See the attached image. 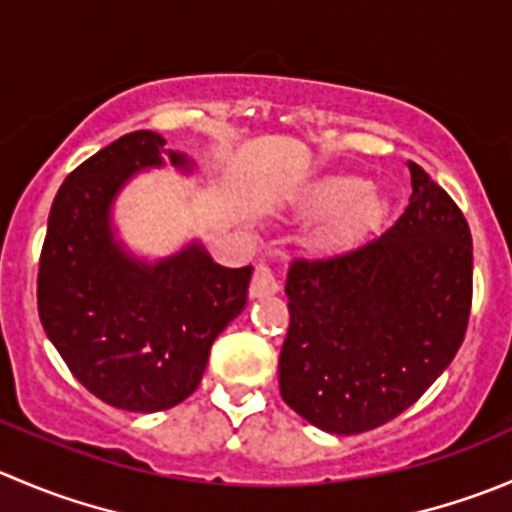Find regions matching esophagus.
<instances>
[{
  "instance_id": "1",
  "label": "esophagus",
  "mask_w": 512,
  "mask_h": 512,
  "mask_svg": "<svg viewBox=\"0 0 512 512\" xmlns=\"http://www.w3.org/2000/svg\"><path fill=\"white\" fill-rule=\"evenodd\" d=\"M277 290H280V280H277L275 270H272L270 265H265V262H260V265L255 267V275H252L250 292L255 297H260V295H272V292Z\"/></svg>"
}]
</instances>
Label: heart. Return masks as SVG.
Wrapping results in <instances>:
<instances>
[{"mask_svg":"<svg viewBox=\"0 0 512 512\" xmlns=\"http://www.w3.org/2000/svg\"><path fill=\"white\" fill-rule=\"evenodd\" d=\"M362 190H365V185H362L360 180H350V177H345V180H332V182H327V185L320 187V192H317V205L337 207V205H342V202H350L352 197L360 195ZM375 217H377V202L362 200L360 205L350 212V217L342 222L340 232L360 230V227L370 225Z\"/></svg>","mask_w":512,"mask_h":512,"instance_id":"heart-1","label":"heart"}]
</instances>
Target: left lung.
<instances>
[{"label": "left lung", "instance_id": "obj_1", "mask_svg": "<svg viewBox=\"0 0 512 512\" xmlns=\"http://www.w3.org/2000/svg\"><path fill=\"white\" fill-rule=\"evenodd\" d=\"M413 195L388 232L295 257L280 395L335 435L375 430L418 403L465 340L473 237L453 197L410 162Z\"/></svg>", "mask_w": 512, "mask_h": 512}]
</instances>
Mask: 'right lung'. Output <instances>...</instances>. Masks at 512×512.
<instances>
[{"label":"right lung","mask_w":512,"mask_h":512,"mask_svg":"<svg viewBox=\"0 0 512 512\" xmlns=\"http://www.w3.org/2000/svg\"><path fill=\"white\" fill-rule=\"evenodd\" d=\"M162 147L160 135L137 130L69 172L39 255L44 332L94 398L130 413L175 408L195 393L215 337L245 310L252 277V265L220 267L200 245L155 267L114 245L112 197L132 172L160 165Z\"/></svg>","instance_id":"obj_1"}]
</instances>
